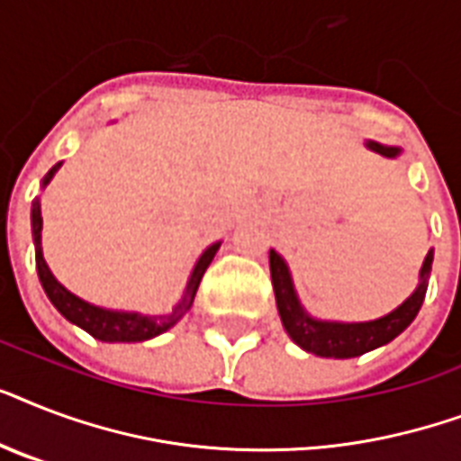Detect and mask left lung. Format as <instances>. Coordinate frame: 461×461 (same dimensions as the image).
Listing matches in <instances>:
<instances>
[{"label":"left lung","instance_id":"8db88e82","mask_svg":"<svg viewBox=\"0 0 461 461\" xmlns=\"http://www.w3.org/2000/svg\"><path fill=\"white\" fill-rule=\"evenodd\" d=\"M368 148H373L375 153L385 155V158H394L400 153V148H385L378 146V143H368ZM430 263H433V251H429V256L423 260L419 289L400 308L387 313L385 318H378V321L371 322H322L313 321V318H308L303 313V308L299 306V299L294 294V287H292V277H289L285 260L280 258L277 251H270V275H273L275 299H277L282 325L302 349L311 351L315 357H361L366 351L378 349L383 344L393 342L394 337L404 332L409 328V322L414 321L423 299H426V289H429L426 280L430 275Z\"/></svg>","mask_w":461,"mask_h":461}]
</instances>
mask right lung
Masks as SVG:
<instances>
[{
    "instance_id": "1",
    "label": "right lung",
    "mask_w": 461,
    "mask_h": 461,
    "mask_svg": "<svg viewBox=\"0 0 461 461\" xmlns=\"http://www.w3.org/2000/svg\"><path fill=\"white\" fill-rule=\"evenodd\" d=\"M59 165L61 162H57V165L45 174L42 186H45L47 181L52 179L54 172L59 169ZM31 220H32V241H35V266H38V275H40V282H42V289H45V294L50 296V302L57 306V311H59L67 321L76 322L78 328L90 332L95 339H103V342H143V339L162 335L165 330L172 328L174 322L179 321L181 315L186 313L188 308H191L195 289H198V285H201L203 280V273L208 270L210 260L215 258L217 249H220V244H212L208 251L203 253L201 260L195 263L191 280H188L186 294H184V299L174 306V311L169 315H153V318H148V315H139V313H117V311H104V308L90 306V303L81 302L78 296L67 292V289L61 287L59 282L54 280L52 273H50V267H47L45 258H42V249H40L42 215H40L38 201H32Z\"/></svg>"
}]
</instances>
